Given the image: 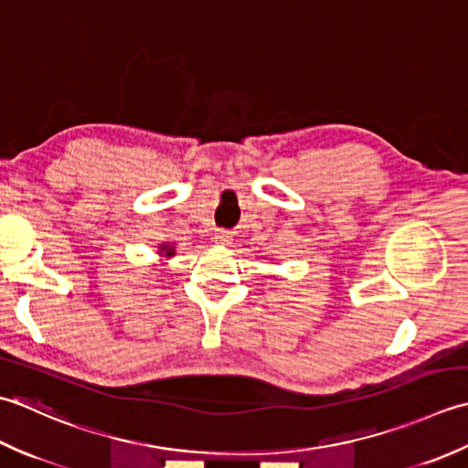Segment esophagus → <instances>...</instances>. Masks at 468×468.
<instances>
[{"instance_id":"1","label":"esophagus","mask_w":468,"mask_h":468,"mask_svg":"<svg viewBox=\"0 0 468 468\" xmlns=\"http://www.w3.org/2000/svg\"><path fill=\"white\" fill-rule=\"evenodd\" d=\"M230 240H232V232H228V230H218L214 236V242L222 244V246H228L230 244Z\"/></svg>"}]
</instances>
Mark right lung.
Wrapping results in <instances>:
<instances>
[{
    "label": "right lung",
    "mask_w": 468,
    "mask_h": 468,
    "mask_svg": "<svg viewBox=\"0 0 468 468\" xmlns=\"http://www.w3.org/2000/svg\"><path fill=\"white\" fill-rule=\"evenodd\" d=\"M157 254H159L164 261H169V259H174V256H176V248H174V244L164 242V244L157 246Z\"/></svg>",
    "instance_id": "add662e5"
}]
</instances>
